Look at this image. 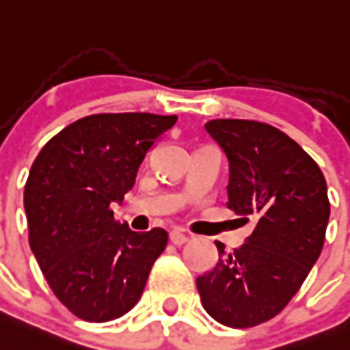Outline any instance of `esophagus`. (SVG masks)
<instances>
[{"mask_svg":"<svg viewBox=\"0 0 350 350\" xmlns=\"http://www.w3.org/2000/svg\"><path fill=\"white\" fill-rule=\"evenodd\" d=\"M170 241H172L175 246H180L184 245V243H188V237H186L180 230H172V232H170Z\"/></svg>","mask_w":350,"mask_h":350,"instance_id":"obj_1","label":"esophagus"}]
</instances>
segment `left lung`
I'll return each instance as SVG.
<instances>
[{
    "mask_svg": "<svg viewBox=\"0 0 350 350\" xmlns=\"http://www.w3.org/2000/svg\"><path fill=\"white\" fill-rule=\"evenodd\" d=\"M228 159V208L252 221L245 245L197 278L202 307L215 321L246 329L272 319L296 296L323 248L330 204L319 166L296 140L254 120L204 124Z\"/></svg>",
    "mask_w": 350,
    "mask_h": 350,
    "instance_id": "obj_1",
    "label": "left lung"
}]
</instances>
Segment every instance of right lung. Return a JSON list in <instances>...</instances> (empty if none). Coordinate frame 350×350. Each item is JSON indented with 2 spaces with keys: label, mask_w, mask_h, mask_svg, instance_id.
<instances>
[{
  "label": "right lung",
  "mask_w": 350,
  "mask_h": 350,
  "mask_svg": "<svg viewBox=\"0 0 350 350\" xmlns=\"http://www.w3.org/2000/svg\"><path fill=\"white\" fill-rule=\"evenodd\" d=\"M177 116L91 115L49 140L25 186L31 250L59 301L85 321L129 312L144 292L167 232H133L113 204L135 186L148 151Z\"/></svg>",
  "instance_id": "right-lung-1"
}]
</instances>
